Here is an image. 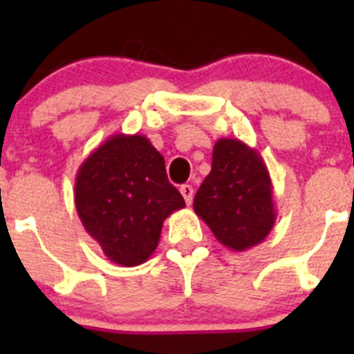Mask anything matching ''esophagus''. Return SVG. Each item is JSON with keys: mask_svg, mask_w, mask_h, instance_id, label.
Segmentation results:
<instances>
[{"mask_svg": "<svg viewBox=\"0 0 354 354\" xmlns=\"http://www.w3.org/2000/svg\"><path fill=\"white\" fill-rule=\"evenodd\" d=\"M180 192H181V195H183L187 205H190L192 200H194V187H192V185H181Z\"/></svg>", "mask_w": 354, "mask_h": 354, "instance_id": "esophagus-1", "label": "esophagus"}]
</instances>
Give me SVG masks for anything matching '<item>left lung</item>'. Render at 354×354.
<instances>
[{
  "mask_svg": "<svg viewBox=\"0 0 354 354\" xmlns=\"http://www.w3.org/2000/svg\"><path fill=\"white\" fill-rule=\"evenodd\" d=\"M195 214L233 252L262 243L276 224L272 181L257 149L238 138L214 144L212 169L194 200Z\"/></svg>",
  "mask_w": 354,
  "mask_h": 354,
  "instance_id": "1",
  "label": "left lung"
}]
</instances>
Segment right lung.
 Instances as JSON below:
<instances>
[{
    "label": "right lung",
    "mask_w": 354,
    "mask_h": 354,
    "mask_svg": "<svg viewBox=\"0 0 354 354\" xmlns=\"http://www.w3.org/2000/svg\"><path fill=\"white\" fill-rule=\"evenodd\" d=\"M75 207L111 262L135 267L151 259L164 221L183 209L185 200L147 137L116 133L78 167Z\"/></svg>",
    "instance_id": "add662e5"
}]
</instances>
